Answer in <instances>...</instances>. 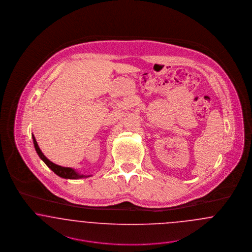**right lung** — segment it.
<instances>
[{"mask_svg": "<svg viewBox=\"0 0 252 252\" xmlns=\"http://www.w3.org/2000/svg\"><path fill=\"white\" fill-rule=\"evenodd\" d=\"M32 138H33V143H34V147L35 150L37 152V154L39 155L40 158L47 165L48 168H50L57 175L65 178V179H80V178H86V177H90L91 175H83V174H80L79 172H76L74 169L72 168H66V167H62L59 166L57 164H55L53 162H51L49 159L46 158V157L41 153L40 147L38 145L36 138L34 136V134H32Z\"/></svg>", "mask_w": 252, "mask_h": 252, "instance_id": "obj_1", "label": "right lung"}]
</instances>
